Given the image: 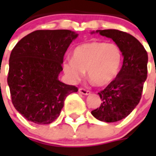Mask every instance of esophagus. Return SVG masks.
Wrapping results in <instances>:
<instances>
[{
    "label": "esophagus",
    "instance_id": "obj_1",
    "mask_svg": "<svg viewBox=\"0 0 156 156\" xmlns=\"http://www.w3.org/2000/svg\"><path fill=\"white\" fill-rule=\"evenodd\" d=\"M78 92L82 94L83 95H89L90 94V91H88V90H86L84 88H79L78 89Z\"/></svg>",
    "mask_w": 156,
    "mask_h": 156
}]
</instances>
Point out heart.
<instances>
[{"instance_id":"obj_1","label":"heart","mask_w":156,"mask_h":156,"mask_svg":"<svg viewBox=\"0 0 156 156\" xmlns=\"http://www.w3.org/2000/svg\"><path fill=\"white\" fill-rule=\"evenodd\" d=\"M122 61L123 54L117 44L93 41L77 46L73 58L63 60L62 69L72 83L79 81L87 70L92 83L105 87L116 78Z\"/></svg>"}]
</instances>
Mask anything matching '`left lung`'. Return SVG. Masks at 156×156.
<instances>
[{"label":"left lung","instance_id":"left-lung-1","mask_svg":"<svg viewBox=\"0 0 156 156\" xmlns=\"http://www.w3.org/2000/svg\"><path fill=\"white\" fill-rule=\"evenodd\" d=\"M94 33L115 41L121 49L124 61L116 78L98 93L101 105L91 114L103 122H117L127 117L140 103L147 78V51L137 39L126 32L106 29L91 32Z\"/></svg>","mask_w":156,"mask_h":156}]
</instances>
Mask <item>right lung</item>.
Here are the masks:
<instances>
[{
    "instance_id": "add662e5",
    "label": "right lung",
    "mask_w": 156,
    "mask_h": 156,
    "mask_svg": "<svg viewBox=\"0 0 156 156\" xmlns=\"http://www.w3.org/2000/svg\"><path fill=\"white\" fill-rule=\"evenodd\" d=\"M78 36L70 30H37L14 47L7 83L12 104L26 119L51 124L60 115L67 96L78 92L58 79L63 56Z\"/></svg>"
}]
</instances>
